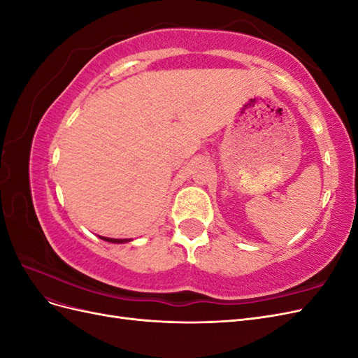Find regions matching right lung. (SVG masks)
Returning a JSON list of instances; mask_svg holds the SVG:
<instances>
[{
	"label": "right lung",
	"mask_w": 358,
	"mask_h": 358,
	"mask_svg": "<svg viewBox=\"0 0 358 358\" xmlns=\"http://www.w3.org/2000/svg\"><path fill=\"white\" fill-rule=\"evenodd\" d=\"M100 239H103L106 242H112V243H127V242H129V239H110V237H103V236H100Z\"/></svg>",
	"instance_id": "obj_1"
}]
</instances>
